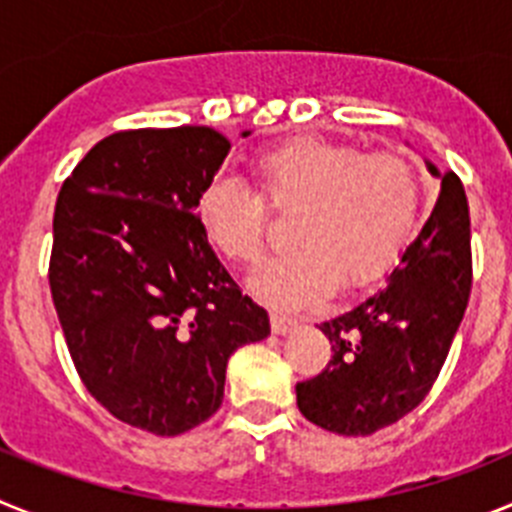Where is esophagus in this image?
<instances>
[{
    "label": "esophagus",
    "mask_w": 512,
    "mask_h": 512,
    "mask_svg": "<svg viewBox=\"0 0 512 512\" xmlns=\"http://www.w3.org/2000/svg\"><path fill=\"white\" fill-rule=\"evenodd\" d=\"M269 320H271V330H274V333H279V336L289 333V330L297 325V320L289 318V315H284V312H271Z\"/></svg>",
    "instance_id": "1"
}]
</instances>
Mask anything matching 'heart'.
I'll list each match as a JSON object with an SVG mask.
<instances>
[{
	"instance_id": "b5f03b06",
	"label": "heart",
	"mask_w": 512,
	"mask_h": 512,
	"mask_svg": "<svg viewBox=\"0 0 512 512\" xmlns=\"http://www.w3.org/2000/svg\"><path fill=\"white\" fill-rule=\"evenodd\" d=\"M253 192L233 176H215L197 212L207 241L233 264L261 261L269 211L292 215V251L253 271L261 300L302 307L341 282H374L395 261L420 207V174L402 153H364L351 143L297 138L251 161Z\"/></svg>"
}]
</instances>
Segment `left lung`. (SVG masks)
<instances>
[{"instance_id": "1", "label": "left lung", "mask_w": 512, "mask_h": 512, "mask_svg": "<svg viewBox=\"0 0 512 512\" xmlns=\"http://www.w3.org/2000/svg\"><path fill=\"white\" fill-rule=\"evenodd\" d=\"M441 176L423 230L402 253L387 287L318 328L333 356L297 382V408L341 436H372L415 410L438 379L472 292V230L464 184Z\"/></svg>"}]
</instances>
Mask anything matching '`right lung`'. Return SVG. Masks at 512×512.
<instances>
[{
  "label": "right lung",
  "mask_w": 512,
  "mask_h": 512,
  "mask_svg": "<svg viewBox=\"0 0 512 512\" xmlns=\"http://www.w3.org/2000/svg\"><path fill=\"white\" fill-rule=\"evenodd\" d=\"M228 151L205 125L120 130L58 192L48 282L76 372L117 420L156 436L215 415L230 354L269 336L197 215Z\"/></svg>",
  "instance_id": "1"
}]
</instances>
